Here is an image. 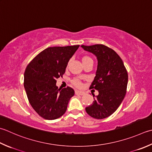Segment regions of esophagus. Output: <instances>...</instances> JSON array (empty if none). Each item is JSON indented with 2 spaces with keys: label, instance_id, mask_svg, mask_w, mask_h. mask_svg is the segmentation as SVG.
I'll use <instances>...</instances> for the list:
<instances>
[{
  "label": "esophagus",
  "instance_id": "obj_1",
  "mask_svg": "<svg viewBox=\"0 0 152 152\" xmlns=\"http://www.w3.org/2000/svg\"><path fill=\"white\" fill-rule=\"evenodd\" d=\"M75 94L76 95H80V96H84L85 94L84 92H82V91H80L78 90H76L75 91Z\"/></svg>",
  "mask_w": 152,
  "mask_h": 152
}]
</instances>
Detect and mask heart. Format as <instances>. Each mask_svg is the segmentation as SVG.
<instances>
[{
	"instance_id": "heart-1",
	"label": "heart",
	"mask_w": 152,
	"mask_h": 152,
	"mask_svg": "<svg viewBox=\"0 0 152 152\" xmlns=\"http://www.w3.org/2000/svg\"><path fill=\"white\" fill-rule=\"evenodd\" d=\"M82 62L83 64L85 65L86 64L88 63V62H93V60H92V58L90 57V56H89L88 55H84L82 57ZM71 83H72V84L73 86H74L76 88H81L82 86V82L80 81L78 78H76L72 79V81H71Z\"/></svg>"
}]
</instances>
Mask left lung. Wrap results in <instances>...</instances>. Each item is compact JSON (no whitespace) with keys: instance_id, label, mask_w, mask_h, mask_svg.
I'll list each match as a JSON object with an SVG mask.
<instances>
[{"instance_id":"left-lung-1","label":"left lung","mask_w":152,"mask_h":152,"mask_svg":"<svg viewBox=\"0 0 152 152\" xmlns=\"http://www.w3.org/2000/svg\"><path fill=\"white\" fill-rule=\"evenodd\" d=\"M82 47L96 55L98 61L96 75L90 88L97 90L99 95L86 111L91 117L103 119L113 113L125 97L127 70L121 58L109 47L102 44Z\"/></svg>"}]
</instances>
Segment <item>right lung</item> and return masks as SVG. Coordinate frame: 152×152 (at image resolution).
<instances>
[{
	"label": "right lung",
	"instance_id": "add662e5",
	"mask_svg": "<svg viewBox=\"0 0 152 152\" xmlns=\"http://www.w3.org/2000/svg\"><path fill=\"white\" fill-rule=\"evenodd\" d=\"M80 45L53 47L43 50L29 62L23 86L29 102L37 113L47 120L63 115L74 95L72 88H58L56 79L62 77L68 62Z\"/></svg>",
	"mask_w": 152,
	"mask_h": 152
}]
</instances>
